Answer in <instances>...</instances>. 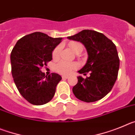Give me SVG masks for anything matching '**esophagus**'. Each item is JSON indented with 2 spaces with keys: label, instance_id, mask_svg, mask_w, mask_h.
<instances>
[{
  "label": "esophagus",
  "instance_id": "1",
  "mask_svg": "<svg viewBox=\"0 0 135 135\" xmlns=\"http://www.w3.org/2000/svg\"><path fill=\"white\" fill-rule=\"evenodd\" d=\"M62 78H63V79H68L69 76H62Z\"/></svg>",
  "mask_w": 135,
  "mask_h": 135
}]
</instances>
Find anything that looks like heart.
I'll list each match as a JSON object with an SVG mask.
<instances>
[{
    "label": "heart",
    "instance_id": "1",
    "mask_svg": "<svg viewBox=\"0 0 135 135\" xmlns=\"http://www.w3.org/2000/svg\"><path fill=\"white\" fill-rule=\"evenodd\" d=\"M68 46L76 54L81 53L83 51L84 46L80 42L76 41L69 42ZM61 52V46L58 45L53 50L52 53V57L54 59H57L59 57ZM78 68V65L76 62H67L65 61H61L56 65V70L57 72L62 75H69L73 71Z\"/></svg>",
    "mask_w": 135,
    "mask_h": 135
}]
</instances>
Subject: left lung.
Masks as SVG:
<instances>
[{
  "instance_id": "8db88e82",
  "label": "left lung",
  "mask_w": 135,
  "mask_h": 135,
  "mask_svg": "<svg viewBox=\"0 0 135 135\" xmlns=\"http://www.w3.org/2000/svg\"><path fill=\"white\" fill-rule=\"evenodd\" d=\"M85 46L89 57L80 74L89 72L90 76L78 77L72 91L78 99L95 102L103 98L112 89L118 78L120 59L114 43L104 34L95 30H84L68 37Z\"/></svg>"
}]
</instances>
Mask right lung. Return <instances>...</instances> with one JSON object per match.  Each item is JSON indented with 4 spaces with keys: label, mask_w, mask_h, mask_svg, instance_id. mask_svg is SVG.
Returning a JSON list of instances; mask_svg holds the SVG:
<instances>
[{
    "label": "right lung",
    "mask_w": 135,
    "mask_h": 135,
    "mask_svg": "<svg viewBox=\"0 0 135 135\" xmlns=\"http://www.w3.org/2000/svg\"><path fill=\"white\" fill-rule=\"evenodd\" d=\"M61 40L34 32L20 38L12 50L11 63L14 82L21 96L31 104L44 105L54 97L61 77L56 73L47 76L40 70L52 60V52Z\"/></svg>",
    "instance_id": "1"
}]
</instances>
